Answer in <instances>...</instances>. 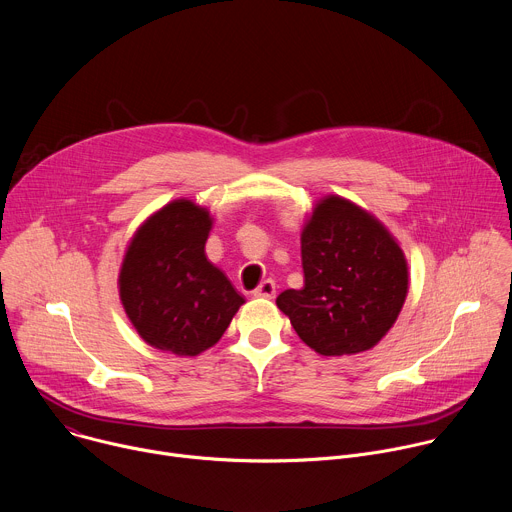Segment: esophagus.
I'll list each match as a JSON object with an SVG mask.
<instances>
[{
  "label": "esophagus",
  "mask_w": 512,
  "mask_h": 512,
  "mask_svg": "<svg viewBox=\"0 0 512 512\" xmlns=\"http://www.w3.org/2000/svg\"><path fill=\"white\" fill-rule=\"evenodd\" d=\"M255 298H265V300H271L275 298V281L271 279H265L259 283V287L253 291Z\"/></svg>",
  "instance_id": "esophagus-1"
}]
</instances>
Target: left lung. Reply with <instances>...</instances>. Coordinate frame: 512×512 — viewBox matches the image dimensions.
I'll return each instance as SVG.
<instances>
[{"mask_svg": "<svg viewBox=\"0 0 512 512\" xmlns=\"http://www.w3.org/2000/svg\"><path fill=\"white\" fill-rule=\"evenodd\" d=\"M304 287L277 308L324 356L371 350L395 324L409 289L407 261L383 223L340 196L322 198L302 231Z\"/></svg>", "mask_w": 512, "mask_h": 512, "instance_id": "obj_1", "label": "left lung"}]
</instances>
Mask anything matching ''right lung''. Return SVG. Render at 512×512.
<instances>
[{
    "label": "right lung",
    "mask_w": 512,
    "mask_h": 512,
    "mask_svg": "<svg viewBox=\"0 0 512 512\" xmlns=\"http://www.w3.org/2000/svg\"><path fill=\"white\" fill-rule=\"evenodd\" d=\"M212 216L172 200L129 241L119 298L137 334L158 350L196 356L221 340L245 298L204 253Z\"/></svg>",
    "instance_id": "right-lung-1"
}]
</instances>
